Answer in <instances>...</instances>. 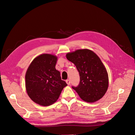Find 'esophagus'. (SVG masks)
<instances>
[{
	"mask_svg": "<svg viewBox=\"0 0 135 135\" xmlns=\"http://www.w3.org/2000/svg\"><path fill=\"white\" fill-rule=\"evenodd\" d=\"M66 83H67L68 85L70 84V80H69V79H67V80H66Z\"/></svg>",
	"mask_w": 135,
	"mask_h": 135,
	"instance_id": "esophagus-1",
	"label": "esophagus"
}]
</instances>
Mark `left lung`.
Segmentation results:
<instances>
[{
	"instance_id": "8db88e82",
	"label": "left lung",
	"mask_w": 135,
	"mask_h": 135,
	"mask_svg": "<svg viewBox=\"0 0 135 135\" xmlns=\"http://www.w3.org/2000/svg\"><path fill=\"white\" fill-rule=\"evenodd\" d=\"M66 58L75 65L79 72V84L72 88L81 100L94 103L101 99L107 91L109 78L99 56L91 50L83 49L68 53Z\"/></svg>"
}]
</instances>
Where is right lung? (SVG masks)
<instances>
[{
	"label": "right lung",
	"instance_id": "add662e5",
	"mask_svg": "<svg viewBox=\"0 0 135 135\" xmlns=\"http://www.w3.org/2000/svg\"><path fill=\"white\" fill-rule=\"evenodd\" d=\"M57 60L55 55H40L32 61L26 73L28 96L35 103L44 107L55 103L68 85L61 80L60 71L55 68Z\"/></svg>",
	"mask_w": 135,
	"mask_h": 135
}]
</instances>
